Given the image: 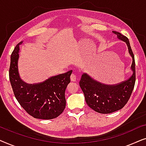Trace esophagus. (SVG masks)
<instances>
[{
    "label": "esophagus",
    "mask_w": 146,
    "mask_h": 146,
    "mask_svg": "<svg viewBox=\"0 0 146 146\" xmlns=\"http://www.w3.org/2000/svg\"><path fill=\"white\" fill-rule=\"evenodd\" d=\"M76 78H77V76L75 74H71V76H70L71 81L75 82L76 80Z\"/></svg>",
    "instance_id": "34e87169"
}]
</instances>
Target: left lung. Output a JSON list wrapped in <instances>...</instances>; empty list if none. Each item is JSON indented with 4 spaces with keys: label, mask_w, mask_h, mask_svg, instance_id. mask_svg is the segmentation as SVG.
Returning a JSON list of instances; mask_svg holds the SVG:
<instances>
[{
    "label": "left lung",
    "mask_w": 146,
    "mask_h": 146,
    "mask_svg": "<svg viewBox=\"0 0 146 146\" xmlns=\"http://www.w3.org/2000/svg\"><path fill=\"white\" fill-rule=\"evenodd\" d=\"M113 33L126 43L129 53L132 57L131 68L133 74L127 80L115 85L99 82L86 73L82 75L79 84L84 94L85 100L90 108L100 113H110L122 108L131 96L135 82L134 55L129 40L121 33L115 31Z\"/></svg>",
    "instance_id": "8db88e82"
}]
</instances>
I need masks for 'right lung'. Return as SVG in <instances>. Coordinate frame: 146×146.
Wrapping results in <instances>:
<instances>
[{"label": "right lung", "instance_id": "add662e5", "mask_svg": "<svg viewBox=\"0 0 146 146\" xmlns=\"http://www.w3.org/2000/svg\"><path fill=\"white\" fill-rule=\"evenodd\" d=\"M21 44L22 42L18 44L12 53L9 68V79L15 96L25 110L35 118H56L66 107L65 90L70 82L72 70L49 78L42 82L25 83L20 78L18 70Z\"/></svg>", "mask_w": 146, "mask_h": 146}]
</instances>
